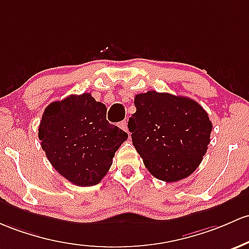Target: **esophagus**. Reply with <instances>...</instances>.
<instances>
[{"label": "esophagus", "instance_id": "1", "mask_svg": "<svg viewBox=\"0 0 249 249\" xmlns=\"http://www.w3.org/2000/svg\"><path fill=\"white\" fill-rule=\"evenodd\" d=\"M119 127L122 130L126 131V132H127V122H126V120H123L122 123H119Z\"/></svg>", "mask_w": 249, "mask_h": 249}]
</instances>
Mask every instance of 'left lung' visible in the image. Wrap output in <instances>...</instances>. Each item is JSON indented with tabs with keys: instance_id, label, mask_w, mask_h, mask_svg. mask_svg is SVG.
Listing matches in <instances>:
<instances>
[{
	"instance_id": "1",
	"label": "left lung",
	"mask_w": 249,
	"mask_h": 249,
	"mask_svg": "<svg viewBox=\"0 0 249 249\" xmlns=\"http://www.w3.org/2000/svg\"><path fill=\"white\" fill-rule=\"evenodd\" d=\"M127 127L132 144L156 178L177 182L196 170L210 143L213 124L195 100L149 91L135 97Z\"/></svg>"
}]
</instances>
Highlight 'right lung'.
Segmentation results:
<instances>
[{
  "mask_svg": "<svg viewBox=\"0 0 249 249\" xmlns=\"http://www.w3.org/2000/svg\"><path fill=\"white\" fill-rule=\"evenodd\" d=\"M106 106L91 93L72 94L46 107L41 147L62 177L80 187L98 184L127 133L106 120Z\"/></svg>",
  "mask_w": 249,
  "mask_h": 249,
  "instance_id": "add662e5",
  "label": "right lung"
}]
</instances>
